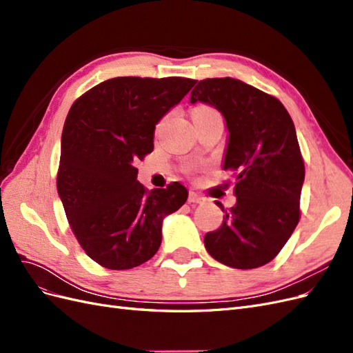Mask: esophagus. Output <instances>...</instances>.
<instances>
[{"label":"esophagus","mask_w":353,"mask_h":353,"mask_svg":"<svg viewBox=\"0 0 353 353\" xmlns=\"http://www.w3.org/2000/svg\"><path fill=\"white\" fill-rule=\"evenodd\" d=\"M205 201V197L194 193V191H190L188 193V203H203Z\"/></svg>","instance_id":"1"}]
</instances>
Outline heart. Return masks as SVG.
Listing matches in <instances>:
<instances>
[{
	"label": "heart",
	"mask_w": 353,
	"mask_h": 353,
	"mask_svg": "<svg viewBox=\"0 0 353 353\" xmlns=\"http://www.w3.org/2000/svg\"><path fill=\"white\" fill-rule=\"evenodd\" d=\"M193 113H197V114H218L216 110L210 108V105H197V108L193 110Z\"/></svg>",
	"instance_id": "obj_1"
}]
</instances>
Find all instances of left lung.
Instances as JSON below:
<instances>
[{
  "label": "left lung",
  "mask_w": 353,
  "mask_h": 353,
  "mask_svg": "<svg viewBox=\"0 0 353 353\" xmlns=\"http://www.w3.org/2000/svg\"><path fill=\"white\" fill-rule=\"evenodd\" d=\"M191 103L216 108L230 131L223 170L236 178V206L205 245L218 262L253 270L271 262L301 219L305 163L294 123L274 95L232 78L200 81ZM221 208V203L216 201Z\"/></svg>",
  "instance_id": "left-lung-1"
}]
</instances>
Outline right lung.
<instances>
[{"label": "right lung", "instance_id": "obj_1", "mask_svg": "<svg viewBox=\"0 0 353 353\" xmlns=\"http://www.w3.org/2000/svg\"><path fill=\"white\" fill-rule=\"evenodd\" d=\"M197 81L179 77L108 79L74 100L61 134L57 191L72 232L108 270L152 259L162 221L184 205L179 183L147 190L134 166L153 152L156 123Z\"/></svg>", "mask_w": 353, "mask_h": 353}]
</instances>
